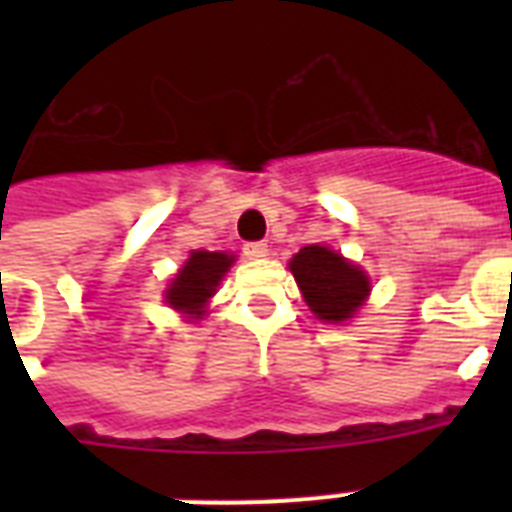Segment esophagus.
<instances>
[{
    "label": "esophagus",
    "instance_id": "esophagus-1",
    "mask_svg": "<svg viewBox=\"0 0 512 512\" xmlns=\"http://www.w3.org/2000/svg\"><path fill=\"white\" fill-rule=\"evenodd\" d=\"M244 255L252 257V260H260V257L268 255V244L265 241H249V244H244Z\"/></svg>",
    "mask_w": 512,
    "mask_h": 512
}]
</instances>
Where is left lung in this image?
<instances>
[{
  "label": "left lung",
  "instance_id": "8db88e82",
  "mask_svg": "<svg viewBox=\"0 0 512 512\" xmlns=\"http://www.w3.org/2000/svg\"><path fill=\"white\" fill-rule=\"evenodd\" d=\"M289 271L303 289L308 308L321 321H345L358 311L369 295V279L358 265L348 263L340 252L311 244L292 257Z\"/></svg>",
  "mask_w": 512,
  "mask_h": 512
}]
</instances>
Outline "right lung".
<instances>
[{
  "mask_svg": "<svg viewBox=\"0 0 512 512\" xmlns=\"http://www.w3.org/2000/svg\"><path fill=\"white\" fill-rule=\"evenodd\" d=\"M231 263L233 255H223V252H204V249L191 252V257L185 260V265L167 289V303L177 311L191 313L199 319L201 308L215 295L217 284L231 268Z\"/></svg>",
  "mask_w": 512,
  "mask_h": 512,
  "instance_id": "add662e5",
  "label": "right lung"
}]
</instances>
